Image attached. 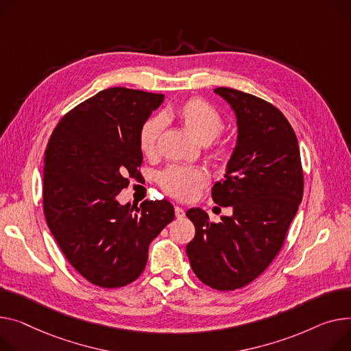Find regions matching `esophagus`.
<instances>
[{"instance_id":"34e87169","label":"esophagus","mask_w":351,"mask_h":351,"mask_svg":"<svg viewBox=\"0 0 351 351\" xmlns=\"http://www.w3.org/2000/svg\"><path fill=\"white\" fill-rule=\"evenodd\" d=\"M175 215H176V217H178V219H182V217L184 216V208H182V207L176 206V207H175Z\"/></svg>"}]
</instances>
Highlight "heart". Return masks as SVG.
Returning <instances> with one entry per match:
<instances>
[{
    "label": "heart",
    "mask_w": 351,
    "mask_h": 351,
    "mask_svg": "<svg viewBox=\"0 0 351 351\" xmlns=\"http://www.w3.org/2000/svg\"><path fill=\"white\" fill-rule=\"evenodd\" d=\"M168 119H176L183 128L188 131L197 143L207 145L220 134L223 128V120L219 111L200 99H191L182 103L172 111L163 112L162 117H152L139 130V148L143 154L151 156L156 151V144L159 136L165 127ZM232 152V148L228 143L219 144L213 152L212 158L220 163H226ZM162 188L171 196L189 200L192 199L202 186L206 183V173L200 168L193 167H172L159 176Z\"/></svg>",
    "instance_id": "1"
}]
</instances>
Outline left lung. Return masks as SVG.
I'll list each match as a JSON object with an SVG mask.
<instances>
[{
	"label": "left lung",
	"instance_id": "obj_1",
	"mask_svg": "<svg viewBox=\"0 0 351 351\" xmlns=\"http://www.w3.org/2000/svg\"><path fill=\"white\" fill-rule=\"evenodd\" d=\"M215 93L236 115L237 141L212 197L232 213L212 223L204 210L189 208L196 234L186 254L203 284L234 291L261 275L281 250L302 202L303 173L296 135L281 111L234 88Z\"/></svg>",
	"mask_w": 351,
	"mask_h": 351
}]
</instances>
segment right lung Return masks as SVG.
<instances>
[{"mask_svg": "<svg viewBox=\"0 0 351 351\" xmlns=\"http://www.w3.org/2000/svg\"><path fill=\"white\" fill-rule=\"evenodd\" d=\"M163 95L112 87L69 111L43 158L46 223L72 267L101 288L124 287L143 274L148 247L175 219L168 200L121 204L130 178H141L139 130Z\"/></svg>", "mask_w": 351, "mask_h": 351, "instance_id": "obj_1", "label": "right lung"}]
</instances>
